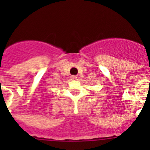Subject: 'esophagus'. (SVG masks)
I'll use <instances>...</instances> for the list:
<instances>
[{
  "instance_id": "esophagus-1",
  "label": "esophagus",
  "mask_w": 150,
  "mask_h": 150,
  "mask_svg": "<svg viewBox=\"0 0 150 150\" xmlns=\"http://www.w3.org/2000/svg\"><path fill=\"white\" fill-rule=\"evenodd\" d=\"M71 79L76 80L77 79V76H76V75H71Z\"/></svg>"
}]
</instances>
